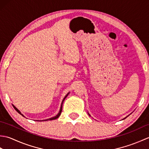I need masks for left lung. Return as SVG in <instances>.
<instances>
[{"instance_id":"left-lung-1","label":"left lung","mask_w":149,"mask_h":149,"mask_svg":"<svg viewBox=\"0 0 149 149\" xmlns=\"http://www.w3.org/2000/svg\"><path fill=\"white\" fill-rule=\"evenodd\" d=\"M88 115H89L90 116V114H89V113H88ZM127 117H125V118H127ZM125 118H123V119H125Z\"/></svg>"}]
</instances>
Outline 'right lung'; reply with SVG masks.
<instances>
[{
    "mask_svg": "<svg viewBox=\"0 0 149 149\" xmlns=\"http://www.w3.org/2000/svg\"><path fill=\"white\" fill-rule=\"evenodd\" d=\"M69 94V93H68L67 94H66V95L65 97V98L64 99H63V101H62V103H61V107H60V110H59V113H58V115H57L56 116H54V117H52V118H49V119H47V120H42V121H47V120H56V119H57L58 118V117L60 116V115H61V111H62V106H63V101L65 100V99H66V97L68 96V95ZM13 107L15 108V109L19 113V114H20L21 115H22L23 116H24L23 115H22V114L21 113V112L20 111H19L17 107H16L14 105H13Z\"/></svg>",
    "mask_w": 149,
    "mask_h": 149,
    "instance_id": "add662e5",
    "label": "right lung"
}]
</instances>
